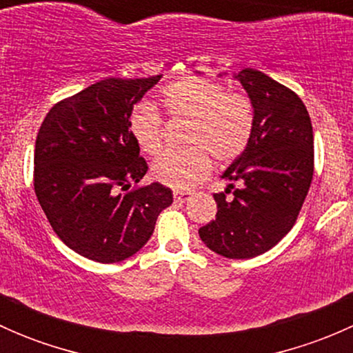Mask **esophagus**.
I'll return each mask as SVG.
<instances>
[{
    "instance_id": "1",
    "label": "esophagus",
    "mask_w": 353,
    "mask_h": 353,
    "mask_svg": "<svg viewBox=\"0 0 353 353\" xmlns=\"http://www.w3.org/2000/svg\"><path fill=\"white\" fill-rule=\"evenodd\" d=\"M190 198L191 193H186V191H176V193H174V199H176L177 203H186Z\"/></svg>"
}]
</instances>
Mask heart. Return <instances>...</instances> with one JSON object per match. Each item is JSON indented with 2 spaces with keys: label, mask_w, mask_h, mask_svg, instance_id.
Listing matches in <instances>:
<instances>
[{
  "label": "heart",
  "mask_w": 353,
  "mask_h": 353,
  "mask_svg": "<svg viewBox=\"0 0 353 353\" xmlns=\"http://www.w3.org/2000/svg\"><path fill=\"white\" fill-rule=\"evenodd\" d=\"M160 104L170 119L186 121L183 150L163 152L152 165L159 183L186 191L212 172V159L229 165L244 154L254 133V105L248 94L227 90L220 81L184 77L160 92ZM131 138L143 154L162 148V116L148 102H140L128 116Z\"/></svg>",
  "instance_id": "obj_1"
}]
</instances>
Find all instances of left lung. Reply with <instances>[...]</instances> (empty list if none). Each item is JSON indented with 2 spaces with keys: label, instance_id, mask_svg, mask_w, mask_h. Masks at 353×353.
<instances>
[{
  "label": "left lung",
  "instance_id": "left-lung-1",
  "mask_svg": "<svg viewBox=\"0 0 353 353\" xmlns=\"http://www.w3.org/2000/svg\"><path fill=\"white\" fill-rule=\"evenodd\" d=\"M236 78L254 105V133L223 172L230 184L213 194L219 210L199 237L216 254L245 259L272 249L294 227L314 174V138L295 92L252 68Z\"/></svg>",
  "mask_w": 353,
  "mask_h": 353
}]
</instances>
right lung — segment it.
I'll return each instance as SVG.
<instances>
[{"label":"right lung","instance_id":"1","mask_svg":"<svg viewBox=\"0 0 353 353\" xmlns=\"http://www.w3.org/2000/svg\"><path fill=\"white\" fill-rule=\"evenodd\" d=\"M160 78H105L59 101L42 121L35 196L59 239L85 258L117 263L133 256L172 203L169 188L138 184L148 165L128 130L133 105Z\"/></svg>","mask_w":353,"mask_h":353}]
</instances>
